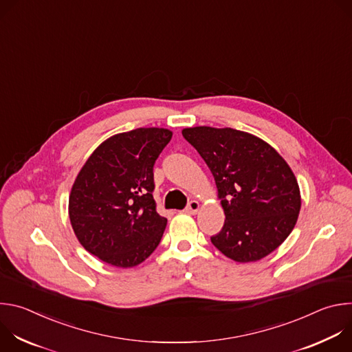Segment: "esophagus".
I'll list each match as a JSON object with an SVG mask.
<instances>
[{"mask_svg":"<svg viewBox=\"0 0 352 352\" xmlns=\"http://www.w3.org/2000/svg\"><path fill=\"white\" fill-rule=\"evenodd\" d=\"M199 209H200V204L197 202V200H190L189 205H188L186 209H185V212H186L188 214H196V213L199 212Z\"/></svg>","mask_w":352,"mask_h":352,"instance_id":"1","label":"esophagus"}]
</instances>
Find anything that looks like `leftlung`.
Here are the masks:
<instances>
[{
    "instance_id": "1",
    "label": "left lung",
    "mask_w": 352,
    "mask_h": 352,
    "mask_svg": "<svg viewBox=\"0 0 352 352\" xmlns=\"http://www.w3.org/2000/svg\"><path fill=\"white\" fill-rule=\"evenodd\" d=\"M182 135L210 168L226 214L212 243L239 263L270 255L291 234L300 210L299 186L287 162L243 131L193 126Z\"/></svg>"
}]
</instances>
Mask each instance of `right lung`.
<instances>
[{
  "label": "right lung",
  "mask_w": 352,
  "mask_h": 352,
  "mask_svg": "<svg viewBox=\"0 0 352 352\" xmlns=\"http://www.w3.org/2000/svg\"><path fill=\"white\" fill-rule=\"evenodd\" d=\"M173 132L138 128L100 143L75 178L68 213L80 245L100 261L128 269L162 241L167 219L156 210L153 166Z\"/></svg>",
  "instance_id": "obj_1"
}]
</instances>
